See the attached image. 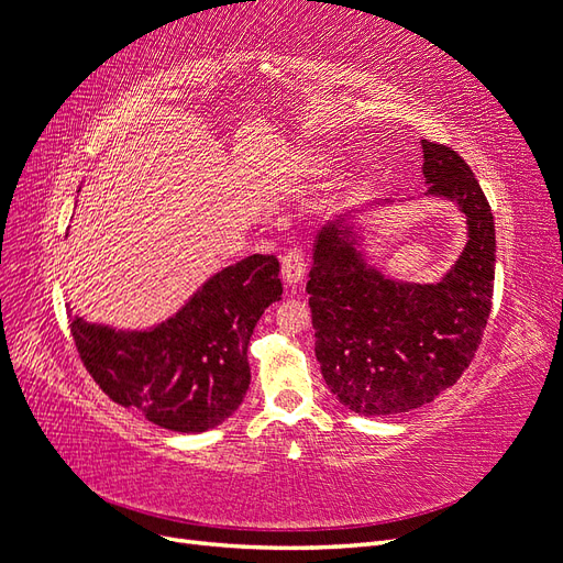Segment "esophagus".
Wrapping results in <instances>:
<instances>
[{"label": "esophagus", "instance_id": "esophagus-1", "mask_svg": "<svg viewBox=\"0 0 563 563\" xmlns=\"http://www.w3.org/2000/svg\"><path fill=\"white\" fill-rule=\"evenodd\" d=\"M305 258L300 249H291L284 258H282V279L286 286H298L300 279L305 277Z\"/></svg>", "mask_w": 563, "mask_h": 563}]
</instances>
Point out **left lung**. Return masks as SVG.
<instances>
[{"label":"left lung","instance_id":"left-lung-1","mask_svg":"<svg viewBox=\"0 0 563 563\" xmlns=\"http://www.w3.org/2000/svg\"><path fill=\"white\" fill-rule=\"evenodd\" d=\"M428 197L457 203L467 244L434 284L385 277L352 213L314 236L308 294L323 380L350 411L397 416L455 385L482 343L496 277V225L479 180L446 145L422 141ZM373 207V203H371Z\"/></svg>","mask_w":563,"mask_h":563}]
</instances>
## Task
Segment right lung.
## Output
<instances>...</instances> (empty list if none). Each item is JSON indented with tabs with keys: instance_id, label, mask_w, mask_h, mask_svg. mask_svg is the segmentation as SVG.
Segmentation results:
<instances>
[{
	"instance_id": "right-lung-1",
	"label": "right lung",
	"mask_w": 563,
	"mask_h": 563,
	"mask_svg": "<svg viewBox=\"0 0 563 563\" xmlns=\"http://www.w3.org/2000/svg\"><path fill=\"white\" fill-rule=\"evenodd\" d=\"M279 298V261L255 253L216 272L157 327L119 331L70 317V331L84 366L112 401L164 430L195 434L225 422L244 401L249 340Z\"/></svg>"
}]
</instances>
